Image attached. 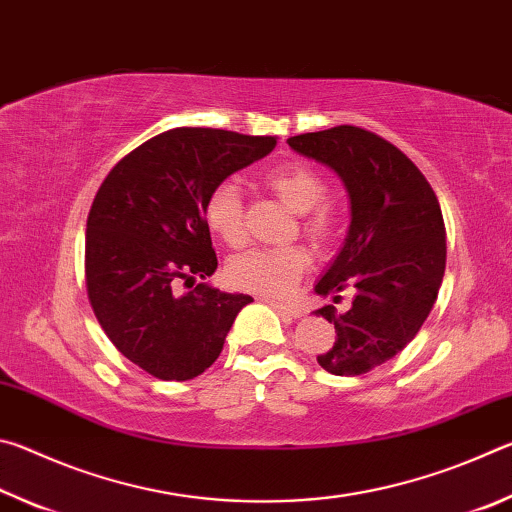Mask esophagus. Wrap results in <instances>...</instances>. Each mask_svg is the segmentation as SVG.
<instances>
[{"label": "esophagus", "instance_id": "1", "mask_svg": "<svg viewBox=\"0 0 512 512\" xmlns=\"http://www.w3.org/2000/svg\"><path fill=\"white\" fill-rule=\"evenodd\" d=\"M266 305H271L275 311H280L282 316L287 318H300V309L296 305H291V302H280V300H271V298H264Z\"/></svg>", "mask_w": 512, "mask_h": 512}]
</instances>
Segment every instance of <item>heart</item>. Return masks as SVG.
I'll use <instances>...</instances> for the list:
<instances>
[{"label": "heart", "instance_id": "obj_1", "mask_svg": "<svg viewBox=\"0 0 512 512\" xmlns=\"http://www.w3.org/2000/svg\"><path fill=\"white\" fill-rule=\"evenodd\" d=\"M266 185L289 210L305 216L302 228L316 244H327L336 232V214L325 205L327 183L305 164H289L266 173ZM203 219L225 246L241 248L248 239L244 196L235 180H221L205 196ZM311 264L305 246H266L237 255L228 264V280L237 289L262 296H287Z\"/></svg>", "mask_w": 512, "mask_h": 512}]
</instances>
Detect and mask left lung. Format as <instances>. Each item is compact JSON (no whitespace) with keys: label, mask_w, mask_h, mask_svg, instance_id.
<instances>
[{"label":"left lung","mask_w":512,"mask_h":512,"mask_svg":"<svg viewBox=\"0 0 512 512\" xmlns=\"http://www.w3.org/2000/svg\"><path fill=\"white\" fill-rule=\"evenodd\" d=\"M287 142L336 171L348 189V237L314 291L334 302L343 291L354 298L343 314L332 305L316 311L336 329L318 363L332 375H363L413 341L438 298L447 259L443 212L420 169L384 137L334 126Z\"/></svg>","instance_id":"left-lung-1"}]
</instances>
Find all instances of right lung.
<instances>
[{
	"instance_id": "add662e5",
	"label": "right lung",
	"mask_w": 512,
	"mask_h": 512,
	"mask_svg": "<svg viewBox=\"0 0 512 512\" xmlns=\"http://www.w3.org/2000/svg\"><path fill=\"white\" fill-rule=\"evenodd\" d=\"M275 144L219 128H173L121 158L101 183L85 232L88 298L112 345L149 375H201L253 302L205 282L183 296L176 289L219 264L203 219L207 192Z\"/></svg>"
}]
</instances>
